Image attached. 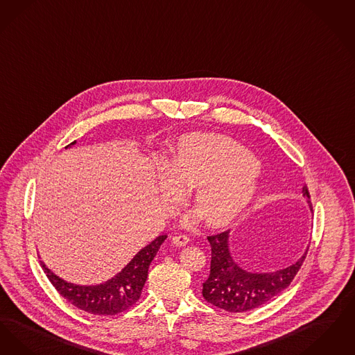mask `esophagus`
Here are the masks:
<instances>
[{
	"instance_id": "1",
	"label": "esophagus",
	"mask_w": 355,
	"mask_h": 355,
	"mask_svg": "<svg viewBox=\"0 0 355 355\" xmlns=\"http://www.w3.org/2000/svg\"><path fill=\"white\" fill-rule=\"evenodd\" d=\"M189 243V239L184 236V234H178V236H173L172 237V244L173 245H178V247H184Z\"/></svg>"
}]
</instances>
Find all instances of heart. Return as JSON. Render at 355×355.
I'll use <instances>...</instances> for the list:
<instances>
[{
    "instance_id": "obj_1",
    "label": "heart",
    "mask_w": 355,
    "mask_h": 355,
    "mask_svg": "<svg viewBox=\"0 0 355 355\" xmlns=\"http://www.w3.org/2000/svg\"><path fill=\"white\" fill-rule=\"evenodd\" d=\"M157 187L170 200L183 198L181 188H195L196 211L183 217L192 225L201 217L209 227L220 228L240 216L256 196L259 163L245 147L218 135H188L180 139L166 170L159 168Z\"/></svg>"
}]
</instances>
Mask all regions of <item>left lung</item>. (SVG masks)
Returning a JSON list of instances; mask_svg holds the SVG:
<instances>
[{"label":"left lung","instance_id":"1","mask_svg":"<svg viewBox=\"0 0 355 355\" xmlns=\"http://www.w3.org/2000/svg\"><path fill=\"white\" fill-rule=\"evenodd\" d=\"M302 196L310 202L306 185L302 187ZM230 232L208 236L212 259L209 277L202 284V297L217 308L243 313L261 306L286 289L298 273L309 248L301 259L288 268L273 272H249L232 256Z\"/></svg>","mask_w":355,"mask_h":355}]
</instances>
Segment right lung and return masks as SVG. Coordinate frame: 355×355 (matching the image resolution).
<instances>
[{"mask_svg": "<svg viewBox=\"0 0 355 355\" xmlns=\"http://www.w3.org/2000/svg\"><path fill=\"white\" fill-rule=\"evenodd\" d=\"M76 143L77 141L74 140L67 147ZM166 239L167 234L157 236L148 245L141 248L119 273L98 285H77L67 282L49 269L44 262L41 261V263L53 286L70 304L95 315H115L131 308L140 298L141 289L148 276L150 263Z\"/></svg>", "mask_w": 355, "mask_h": 355, "instance_id": "obj_1", "label": "right lung"}]
</instances>
